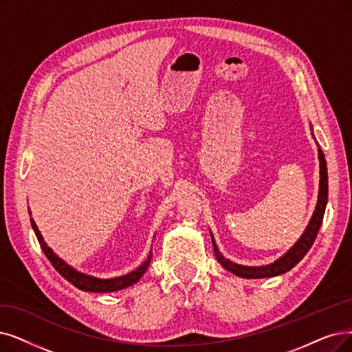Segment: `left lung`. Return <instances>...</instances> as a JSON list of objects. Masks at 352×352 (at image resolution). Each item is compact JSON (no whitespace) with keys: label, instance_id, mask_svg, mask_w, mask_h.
Masks as SVG:
<instances>
[{"label":"left lung","instance_id":"obj_1","mask_svg":"<svg viewBox=\"0 0 352 352\" xmlns=\"http://www.w3.org/2000/svg\"><path fill=\"white\" fill-rule=\"evenodd\" d=\"M319 151V162H320V182H319V196H318V204H316V209L312 215L311 222H309L307 228L305 230L303 235L299 238V241L292 247V250H289L286 254L277 260L276 263L270 264V265H264V267H245V265H240L235 264L227 258H223L221 252L217 248V244L212 238V247H214V252L217 260L222 264V267L225 270L231 272L232 274L238 276V277H244V278H264V277H273V276H278L283 274L286 272H289L290 269H293L305 256L306 252L309 251L316 240V235L319 232V228L322 225V219H323V214H325V208H327V202H328V168H327V160H325V154L320 148H318Z\"/></svg>","mask_w":352,"mask_h":352}]
</instances>
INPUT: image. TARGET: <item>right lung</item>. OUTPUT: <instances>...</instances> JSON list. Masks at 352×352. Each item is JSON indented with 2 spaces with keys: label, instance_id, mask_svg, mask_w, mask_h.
Returning <instances> with one entry per match:
<instances>
[{
  "label": "right lung",
  "instance_id": "right-lung-1",
  "mask_svg": "<svg viewBox=\"0 0 352 352\" xmlns=\"http://www.w3.org/2000/svg\"><path fill=\"white\" fill-rule=\"evenodd\" d=\"M32 227L34 230V234L37 236L38 240V244L41 247V250H43L45 256L49 258V261L52 263V265L54 267L56 270L59 272V274L62 277H65L69 283H72L75 287L83 290V292H95V293H101V292H116V290H121L124 287H129L134 283H137L140 277H142L147 267L151 261V254L153 252L150 251V254L147 257V260L138 267L137 270L131 272L130 274H125V276H121V277H116V278H108V280H104V278H95V277H91V276H87V274H82L76 270H74L72 267H69L63 260H60L58 256L54 254V252L46 245L43 236H41L40 231L37 230L34 221L32 219Z\"/></svg>",
  "mask_w": 352,
  "mask_h": 352
}]
</instances>
